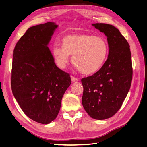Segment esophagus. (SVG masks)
Returning a JSON list of instances; mask_svg holds the SVG:
<instances>
[{
    "label": "esophagus",
    "mask_w": 147,
    "mask_h": 147,
    "mask_svg": "<svg viewBox=\"0 0 147 147\" xmlns=\"http://www.w3.org/2000/svg\"><path fill=\"white\" fill-rule=\"evenodd\" d=\"M71 81H72V82H76V81H79V79L78 78H76L73 76H71Z\"/></svg>",
    "instance_id": "obj_1"
}]
</instances>
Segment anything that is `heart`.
Masks as SVG:
<instances>
[{
    "mask_svg": "<svg viewBox=\"0 0 147 147\" xmlns=\"http://www.w3.org/2000/svg\"><path fill=\"white\" fill-rule=\"evenodd\" d=\"M109 44L102 36L89 34L69 35L62 40V47L55 45L53 55L60 67H65L73 55V62L80 73L92 74L97 72L106 62Z\"/></svg>",
    "mask_w": 147,
    "mask_h": 147,
    "instance_id": "b5f03b06",
    "label": "heart"
}]
</instances>
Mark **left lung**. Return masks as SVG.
<instances>
[{"instance_id": "8db88e82", "label": "left lung", "mask_w": 147, "mask_h": 147, "mask_svg": "<svg viewBox=\"0 0 147 147\" xmlns=\"http://www.w3.org/2000/svg\"><path fill=\"white\" fill-rule=\"evenodd\" d=\"M107 37L109 55L101 68L81 80L84 91L82 104L92 118L104 120L121 107L132 80L130 45L119 30L106 24H92Z\"/></svg>"}]
</instances>
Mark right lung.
Here are the masks:
<instances>
[{"instance_id":"add662e5","label":"right lung","mask_w":147,"mask_h":147,"mask_svg":"<svg viewBox=\"0 0 147 147\" xmlns=\"http://www.w3.org/2000/svg\"><path fill=\"white\" fill-rule=\"evenodd\" d=\"M58 27L50 22L29 28L13 50L12 93L25 115L42 124L56 118L71 83L69 74L56 66L48 47Z\"/></svg>"}]
</instances>
